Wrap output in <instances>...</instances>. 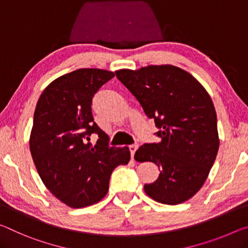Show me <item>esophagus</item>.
<instances>
[{
  "instance_id": "34e87169",
  "label": "esophagus",
  "mask_w": 248,
  "mask_h": 248,
  "mask_svg": "<svg viewBox=\"0 0 248 248\" xmlns=\"http://www.w3.org/2000/svg\"><path fill=\"white\" fill-rule=\"evenodd\" d=\"M137 148H139V145H137V144H133V145L129 146V151H131L132 159L134 158V155H135V152L137 151Z\"/></svg>"
}]
</instances>
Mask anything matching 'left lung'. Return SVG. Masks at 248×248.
<instances>
[{"label":"left lung","mask_w":248,"mask_h":248,"mask_svg":"<svg viewBox=\"0 0 248 248\" xmlns=\"http://www.w3.org/2000/svg\"><path fill=\"white\" fill-rule=\"evenodd\" d=\"M115 74L159 128V143L144 144L134 156L160 168L157 180L144 186L145 192L169 205L189 200L203 186L220 146L209 93L189 72L171 64L121 69Z\"/></svg>","instance_id":"8db88e82"}]
</instances>
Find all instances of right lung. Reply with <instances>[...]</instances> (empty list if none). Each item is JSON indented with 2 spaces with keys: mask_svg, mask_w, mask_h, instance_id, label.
<instances>
[{
  "mask_svg": "<svg viewBox=\"0 0 248 248\" xmlns=\"http://www.w3.org/2000/svg\"><path fill=\"white\" fill-rule=\"evenodd\" d=\"M114 76L96 68L69 72L48 84L36 105L32 160L46 188L70 208L102 200L113 170L131 158L126 146L109 147L108 136L93 122V96ZM94 132L99 140L92 146L88 140Z\"/></svg>",
  "mask_w": 248,
  "mask_h": 248,
  "instance_id": "1",
  "label": "right lung"
}]
</instances>
